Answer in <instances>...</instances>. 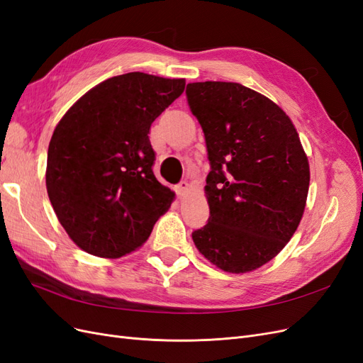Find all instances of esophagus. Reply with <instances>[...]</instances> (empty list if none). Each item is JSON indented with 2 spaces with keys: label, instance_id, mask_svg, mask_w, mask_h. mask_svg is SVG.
I'll return each instance as SVG.
<instances>
[{
  "label": "esophagus",
  "instance_id": "obj_1",
  "mask_svg": "<svg viewBox=\"0 0 363 363\" xmlns=\"http://www.w3.org/2000/svg\"><path fill=\"white\" fill-rule=\"evenodd\" d=\"M175 192H177V195L183 196L189 192V183L188 182H180L177 186H175Z\"/></svg>",
  "mask_w": 363,
  "mask_h": 363
}]
</instances>
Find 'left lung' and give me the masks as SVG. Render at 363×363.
I'll return each mask as SVG.
<instances>
[{"mask_svg":"<svg viewBox=\"0 0 363 363\" xmlns=\"http://www.w3.org/2000/svg\"><path fill=\"white\" fill-rule=\"evenodd\" d=\"M186 96L204 131L211 215L192 239L219 269L250 272L276 257L298 227L311 171L291 118L239 83H189Z\"/></svg>","mask_w":363,"mask_h":363,"instance_id":"obj_1","label":"left lung"}]
</instances>
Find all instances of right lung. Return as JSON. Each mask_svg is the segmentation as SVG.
I'll return each mask as SVG.
<instances>
[{
    "instance_id": "right-lung-1",
    "label": "right lung",
    "mask_w": 363,
    "mask_h": 363,
    "mask_svg": "<svg viewBox=\"0 0 363 363\" xmlns=\"http://www.w3.org/2000/svg\"><path fill=\"white\" fill-rule=\"evenodd\" d=\"M184 79L112 77L59 121L48 147L47 192L83 251L116 259L145 242L174 192L152 172L150 127L184 91Z\"/></svg>"
}]
</instances>
